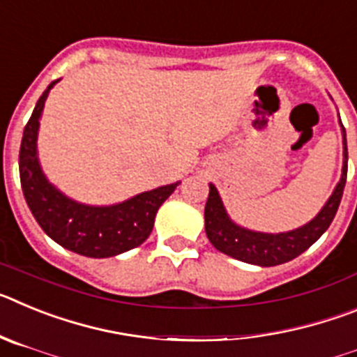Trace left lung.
<instances>
[{"instance_id":"1","label":"left lung","mask_w":357,"mask_h":357,"mask_svg":"<svg viewBox=\"0 0 357 357\" xmlns=\"http://www.w3.org/2000/svg\"><path fill=\"white\" fill-rule=\"evenodd\" d=\"M340 127L343 137L342 176L329 200L326 202V206L321 207L320 213L311 222L298 229L277 232V234L250 230L230 220L218 189L214 188V184H209V198H207L204 218H206V234L213 243V247L234 259L257 266H277L288 263L307 250L333 223L345 189L349 151H347V134L342 119H340Z\"/></svg>"}]
</instances>
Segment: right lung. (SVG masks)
<instances>
[{"label":"right lung","mask_w":357,"mask_h":357,"mask_svg":"<svg viewBox=\"0 0 357 357\" xmlns=\"http://www.w3.org/2000/svg\"><path fill=\"white\" fill-rule=\"evenodd\" d=\"M52 82L28 119L19 150V176L24 200L40 229L55 243L75 254L103 259L139 247L150 236L155 214L178 182L135 195L112 206H89L73 200L44 175L37 153L40 116Z\"/></svg>","instance_id":"1"}]
</instances>
